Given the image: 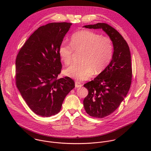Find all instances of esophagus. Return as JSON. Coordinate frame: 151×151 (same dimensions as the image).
<instances>
[{"instance_id": "34e87169", "label": "esophagus", "mask_w": 151, "mask_h": 151, "mask_svg": "<svg viewBox=\"0 0 151 151\" xmlns=\"http://www.w3.org/2000/svg\"><path fill=\"white\" fill-rule=\"evenodd\" d=\"M82 86H83V85L80 83L77 82V81L75 82V86H76V88H80V87Z\"/></svg>"}]
</instances>
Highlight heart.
Wrapping results in <instances>:
<instances>
[{
    "label": "heart",
    "instance_id": "1",
    "mask_svg": "<svg viewBox=\"0 0 151 151\" xmlns=\"http://www.w3.org/2000/svg\"><path fill=\"white\" fill-rule=\"evenodd\" d=\"M83 50L82 62L70 65L65 74L78 81L89 78L94 73H101L110 63L113 55V44L107 37L88 30H81L73 34L70 44L65 41L59 47V55L65 65H70L74 51Z\"/></svg>",
    "mask_w": 151,
    "mask_h": 151
}]
</instances>
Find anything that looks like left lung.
I'll use <instances>...</instances> for the list:
<instances>
[{
    "label": "left lung",
    "mask_w": 151,
    "mask_h": 151,
    "mask_svg": "<svg viewBox=\"0 0 151 151\" xmlns=\"http://www.w3.org/2000/svg\"><path fill=\"white\" fill-rule=\"evenodd\" d=\"M83 27L102 29L113 45L109 65L93 80L84 85L88 91L83 101L86 113L93 117L103 118L117 109L129 91L132 80L129 46L122 35L108 24L99 22Z\"/></svg>",
    "instance_id": "1"
}]
</instances>
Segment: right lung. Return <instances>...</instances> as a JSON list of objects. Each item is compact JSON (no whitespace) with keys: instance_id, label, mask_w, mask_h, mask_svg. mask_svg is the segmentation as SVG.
I'll return each instance as SVG.
<instances>
[{"instance_id":"add662e5","label":"right lung","mask_w":151,"mask_h":151,"mask_svg":"<svg viewBox=\"0 0 151 151\" xmlns=\"http://www.w3.org/2000/svg\"><path fill=\"white\" fill-rule=\"evenodd\" d=\"M71 23L51 22L39 27L20 49L16 60V83L28 107L37 115L58 113L75 87L68 77L58 79L62 65L58 50Z\"/></svg>"}]
</instances>
